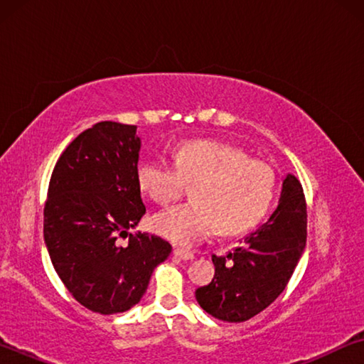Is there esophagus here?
Returning <instances> with one entry per match:
<instances>
[{
  "mask_svg": "<svg viewBox=\"0 0 364 364\" xmlns=\"http://www.w3.org/2000/svg\"><path fill=\"white\" fill-rule=\"evenodd\" d=\"M173 255L180 258V260H184V262L193 260V258H194L193 252H188V250H183V249H178V247L173 249Z\"/></svg>",
  "mask_w": 364,
  "mask_h": 364,
  "instance_id": "obj_1",
  "label": "esophagus"
}]
</instances>
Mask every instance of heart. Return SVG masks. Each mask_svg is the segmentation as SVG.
I'll list each match as a JSON object with an SVG mask.
<instances>
[{
	"label": "heart",
	"mask_w": 364,
	"mask_h": 364,
	"mask_svg": "<svg viewBox=\"0 0 364 364\" xmlns=\"http://www.w3.org/2000/svg\"><path fill=\"white\" fill-rule=\"evenodd\" d=\"M274 181L268 164L217 139L183 144L175 164L144 159L138 165L139 188L160 205L175 202L186 184H196L193 204L176 205L152 218V230L181 247L205 241L217 230L221 234L250 230L267 213Z\"/></svg>",
	"instance_id": "obj_1"
}]
</instances>
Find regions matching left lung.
<instances>
[{
    "label": "left lung",
    "instance_id": "left-lung-1",
    "mask_svg": "<svg viewBox=\"0 0 364 364\" xmlns=\"http://www.w3.org/2000/svg\"><path fill=\"white\" fill-rule=\"evenodd\" d=\"M306 245L304 188L294 175L282 181L279 204L226 257L212 255L215 276L196 299L208 315L242 323L269 306L284 291Z\"/></svg>",
    "mask_w": 364,
    "mask_h": 364
}]
</instances>
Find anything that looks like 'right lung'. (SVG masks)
I'll use <instances>...</instances> for the list:
<instances>
[{"label": "right lung", "instance_id": "obj_1", "mask_svg": "<svg viewBox=\"0 0 364 364\" xmlns=\"http://www.w3.org/2000/svg\"><path fill=\"white\" fill-rule=\"evenodd\" d=\"M139 151L136 127L100 122L65 147L49 181L43 234L53 267L73 299L101 315L136 305L171 252L157 236L128 232L146 213Z\"/></svg>", "mask_w": 364, "mask_h": 364}]
</instances>
